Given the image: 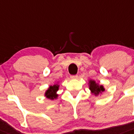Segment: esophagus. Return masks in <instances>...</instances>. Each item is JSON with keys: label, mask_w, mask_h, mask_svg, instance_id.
<instances>
[{"label": "esophagus", "mask_w": 134, "mask_h": 134, "mask_svg": "<svg viewBox=\"0 0 134 134\" xmlns=\"http://www.w3.org/2000/svg\"><path fill=\"white\" fill-rule=\"evenodd\" d=\"M70 78H71V79H76V78H78V76H77V75H75V76H71Z\"/></svg>", "instance_id": "1"}]
</instances>
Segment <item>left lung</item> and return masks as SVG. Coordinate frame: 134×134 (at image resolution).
<instances>
[{"instance_id": "8db88e82", "label": "left lung", "mask_w": 134, "mask_h": 134, "mask_svg": "<svg viewBox=\"0 0 134 134\" xmlns=\"http://www.w3.org/2000/svg\"><path fill=\"white\" fill-rule=\"evenodd\" d=\"M88 84H89V88H90V90L91 91V93L93 95L96 96L100 95V94H102L103 92H105V89L104 87V86L98 84L94 80L90 79L89 80V83Z\"/></svg>"}]
</instances>
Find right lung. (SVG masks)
Masks as SVG:
<instances>
[{
  "instance_id": "obj_1",
  "label": "right lung",
  "mask_w": 134,
  "mask_h": 134,
  "mask_svg": "<svg viewBox=\"0 0 134 134\" xmlns=\"http://www.w3.org/2000/svg\"><path fill=\"white\" fill-rule=\"evenodd\" d=\"M58 90H59V85H58V82H57V83H55L53 85H50L49 87L47 90H46L44 93V96L52 100L57 99L58 97V94L57 93Z\"/></svg>"
}]
</instances>
